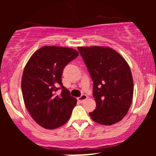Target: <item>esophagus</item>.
I'll return each mask as SVG.
<instances>
[{
	"label": "esophagus",
	"instance_id": "esophagus-1",
	"mask_svg": "<svg viewBox=\"0 0 156 156\" xmlns=\"http://www.w3.org/2000/svg\"><path fill=\"white\" fill-rule=\"evenodd\" d=\"M87 98H88V97H87V95H86V94H82L81 96L78 98V101L79 102V103H83L85 100L87 99Z\"/></svg>",
	"mask_w": 156,
	"mask_h": 156
}]
</instances>
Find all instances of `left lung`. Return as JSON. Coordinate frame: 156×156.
<instances>
[{
    "mask_svg": "<svg viewBox=\"0 0 156 156\" xmlns=\"http://www.w3.org/2000/svg\"><path fill=\"white\" fill-rule=\"evenodd\" d=\"M93 81L96 108L89 113L92 120L112 125L122 119L133 94L130 67L117 51L108 47H78Z\"/></svg>",
    "mask_w": 156,
    "mask_h": 156,
    "instance_id": "obj_1",
    "label": "left lung"
}]
</instances>
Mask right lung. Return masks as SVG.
Instances as JSON below:
<instances>
[{"label":"right lung","mask_w":156,"mask_h":156,"mask_svg":"<svg viewBox=\"0 0 156 156\" xmlns=\"http://www.w3.org/2000/svg\"><path fill=\"white\" fill-rule=\"evenodd\" d=\"M79 55L73 48L44 46L31 55L23 70L21 89L28 112L46 129L62 126L70 117L77 100L64 87V68ZM60 88V96L56 92Z\"/></svg>","instance_id":"add662e5"}]
</instances>
